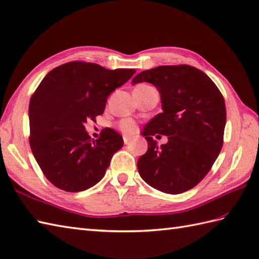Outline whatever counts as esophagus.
I'll return each mask as SVG.
<instances>
[{
	"mask_svg": "<svg viewBox=\"0 0 259 259\" xmlns=\"http://www.w3.org/2000/svg\"><path fill=\"white\" fill-rule=\"evenodd\" d=\"M131 140H133V139H131V138H129V137H123V142H124V145H129L130 144V142H131Z\"/></svg>",
	"mask_w": 259,
	"mask_h": 259,
	"instance_id": "esophagus-1",
	"label": "esophagus"
}]
</instances>
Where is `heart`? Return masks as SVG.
I'll return each instance as SVG.
<instances>
[{
    "label": "heart",
    "mask_w": 259,
    "mask_h": 259,
    "mask_svg": "<svg viewBox=\"0 0 259 259\" xmlns=\"http://www.w3.org/2000/svg\"><path fill=\"white\" fill-rule=\"evenodd\" d=\"M140 87V85H138ZM119 129L125 135H134L137 131V124L134 120L131 119H122L118 123Z\"/></svg>",
    "instance_id": "1"
}]
</instances>
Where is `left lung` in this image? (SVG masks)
<instances>
[{
  "label": "left lung",
  "instance_id": "left-lung-1",
  "mask_svg": "<svg viewBox=\"0 0 259 259\" xmlns=\"http://www.w3.org/2000/svg\"><path fill=\"white\" fill-rule=\"evenodd\" d=\"M139 82L157 88L163 110L142 134L148 150L137 163L141 178L166 194L194 188L223 148L226 106L222 92L206 73L187 64L142 71L133 79L134 84ZM157 133L168 137L167 144L157 146L153 139Z\"/></svg>",
  "mask_w": 259,
  "mask_h": 259
}]
</instances>
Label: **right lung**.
Instances as JSON below:
<instances>
[{
    "label": "right lung",
    "instance_id": "right-lung-1",
    "mask_svg": "<svg viewBox=\"0 0 259 259\" xmlns=\"http://www.w3.org/2000/svg\"><path fill=\"white\" fill-rule=\"evenodd\" d=\"M135 72L71 61L54 68L38 84L29 106V140L42 172L57 188L78 192L102 179L123 139L104 128L93 140L84 123L103 113L108 96Z\"/></svg>",
    "mask_w": 259,
    "mask_h": 259
}]
</instances>
